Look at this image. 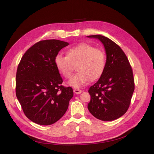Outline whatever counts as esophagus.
I'll use <instances>...</instances> for the list:
<instances>
[{
  "label": "esophagus",
  "instance_id": "esophagus-1",
  "mask_svg": "<svg viewBox=\"0 0 154 154\" xmlns=\"http://www.w3.org/2000/svg\"><path fill=\"white\" fill-rule=\"evenodd\" d=\"M74 92L76 94H80L82 92V90L81 89H78V88H75L74 89Z\"/></svg>",
  "mask_w": 154,
  "mask_h": 154
}]
</instances>
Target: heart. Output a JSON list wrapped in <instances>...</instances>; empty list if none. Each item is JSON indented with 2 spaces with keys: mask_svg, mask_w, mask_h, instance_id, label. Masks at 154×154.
<instances>
[{
  "mask_svg": "<svg viewBox=\"0 0 154 154\" xmlns=\"http://www.w3.org/2000/svg\"><path fill=\"white\" fill-rule=\"evenodd\" d=\"M66 55L58 54L54 62L58 70L66 78H70L76 66L78 72L69 82L74 88H80L90 80L100 78L105 69L106 59L104 51L90 44L82 42L68 48Z\"/></svg>",
  "mask_w": 154,
  "mask_h": 154,
  "instance_id": "obj_1",
  "label": "heart"
}]
</instances>
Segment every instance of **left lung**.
<instances>
[{
  "label": "left lung",
  "mask_w": 154,
  "mask_h": 154,
  "mask_svg": "<svg viewBox=\"0 0 154 154\" xmlns=\"http://www.w3.org/2000/svg\"><path fill=\"white\" fill-rule=\"evenodd\" d=\"M88 37L98 39L106 53L103 74L89 88L91 100L88 108L100 120H114L125 114L130 106L135 90L132 68L125 53L115 42L101 35Z\"/></svg>",
  "instance_id": "1"
}]
</instances>
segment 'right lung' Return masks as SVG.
<instances>
[{
  "label": "right lung",
  "instance_id": "obj_1",
  "mask_svg": "<svg viewBox=\"0 0 154 154\" xmlns=\"http://www.w3.org/2000/svg\"><path fill=\"white\" fill-rule=\"evenodd\" d=\"M68 45L56 39L40 41L27 50L18 65L16 97L25 115L39 125L59 120L73 97L72 88L62 85L63 79L54 62L59 51Z\"/></svg>",
  "mask_w": 154,
  "mask_h": 154
}]
</instances>
